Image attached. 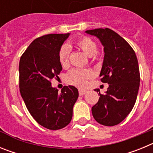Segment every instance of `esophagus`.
I'll return each instance as SVG.
<instances>
[{
    "label": "esophagus",
    "instance_id": "obj_1",
    "mask_svg": "<svg viewBox=\"0 0 153 153\" xmlns=\"http://www.w3.org/2000/svg\"><path fill=\"white\" fill-rule=\"evenodd\" d=\"M86 90H81V89H79V94L80 96H83V95H84L85 93H86Z\"/></svg>",
    "mask_w": 153,
    "mask_h": 153
}]
</instances>
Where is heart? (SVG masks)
I'll list each match as a JSON object with an SVG mask.
<instances>
[{
	"label": "heart",
	"instance_id": "heart-1",
	"mask_svg": "<svg viewBox=\"0 0 153 153\" xmlns=\"http://www.w3.org/2000/svg\"><path fill=\"white\" fill-rule=\"evenodd\" d=\"M76 46L79 48L87 56L91 58L92 61H97L100 56L97 53V44L93 40L83 36L75 41ZM70 55V47L68 45H63L58 53V59L63 67H67L69 65ZM93 76V73L90 69H73L67 74L66 80L69 84L74 85L78 87H83L86 85V80Z\"/></svg>",
	"mask_w": 153,
	"mask_h": 153
}]
</instances>
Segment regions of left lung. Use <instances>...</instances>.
Returning a JSON list of instances; mask_svg holds the SVG:
<instances>
[{
	"label": "left lung",
	"instance_id": "1",
	"mask_svg": "<svg viewBox=\"0 0 153 153\" xmlns=\"http://www.w3.org/2000/svg\"><path fill=\"white\" fill-rule=\"evenodd\" d=\"M104 47V60L100 80L108 83L106 94H100L92 113L97 122L107 126L120 123L129 115L136 102L140 74L135 51L126 40L109 28L88 30ZM95 91L100 92L96 89Z\"/></svg>",
	"mask_w": 153,
	"mask_h": 153
}]
</instances>
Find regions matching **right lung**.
Listing matches in <instances>:
<instances>
[{"mask_svg":"<svg viewBox=\"0 0 153 153\" xmlns=\"http://www.w3.org/2000/svg\"><path fill=\"white\" fill-rule=\"evenodd\" d=\"M70 33H51L35 39L19 63V87L28 111L37 123L51 130L67 126L79 93L74 86H64L61 93L51 80L62 70L58 53Z\"/></svg>","mask_w":153,"mask_h":153,"instance_id":"right-lung-1","label":"right lung"}]
</instances>
